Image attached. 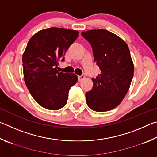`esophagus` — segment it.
<instances>
[{"label": "esophagus", "instance_id": "obj_1", "mask_svg": "<svg viewBox=\"0 0 157 157\" xmlns=\"http://www.w3.org/2000/svg\"><path fill=\"white\" fill-rule=\"evenodd\" d=\"M85 78L84 75H79L78 76V81H82V79H84Z\"/></svg>", "mask_w": 157, "mask_h": 157}]
</instances>
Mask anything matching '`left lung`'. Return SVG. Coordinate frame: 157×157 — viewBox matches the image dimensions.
<instances>
[{"instance_id": "obj_1", "label": "left lung", "mask_w": 157, "mask_h": 157, "mask_svg": "<svg viewBox=\"0 0 157 157\" xmlns=\"http://www.w3.org/2000/svg\"><path fill=\"white\" fill-rule=\"evenodd\" d=\"M81 34L91 44L94 62L101 71L92 78V89L85 94L86 104L98 112L113 109L125 96L134 76L128 46L118 36L102 29Z\"/></svg>"}]
</instances>
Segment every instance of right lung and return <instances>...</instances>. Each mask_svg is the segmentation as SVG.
<instances>
[{
  "instance_id": "add662e5",
  "label": "right lung",
  "mask_w": 157,
  "mask_h": 157,
  "mask_svg": "<svg viewBox=\"0 0 157 157\" xmlns=\"http://www.w3.org/2000/svg\"><path fill=\"white\" fill-rule=\"evenodd\" d=\"M78 36L76 30L50 28L39 31L28 41L22 59L25 82L36 102L47 109L64 107L69 90L78 82L75 74L57 69Z\"/></svg>"
}]
</instances>
